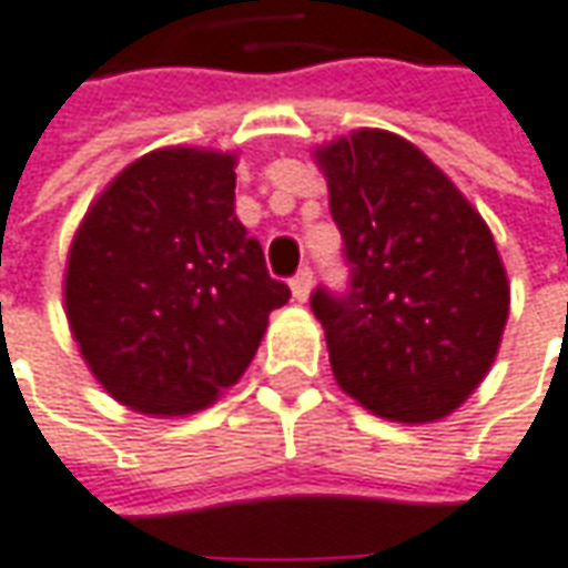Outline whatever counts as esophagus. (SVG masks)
<instances>
[{
  "instance_id": "obj_1",
  "label": "esophagus",
  "mask_w": 568,
  "mask_h": 568,
  "mask_svg": "<svg viewBox=\"0 0 568 568\" xmlns=\"http://www.w3.org/2000/svg\"><path fill=\"white\" fill-rule=\"evenodd\" d=\"M291 293L296 303H306L308 293H312V272H308V268H300V275L293 277Z\"/></svg>"
}]
</instances>
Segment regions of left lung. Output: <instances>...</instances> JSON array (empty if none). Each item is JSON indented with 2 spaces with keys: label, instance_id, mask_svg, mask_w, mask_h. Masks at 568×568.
Masks as SVG:
<instances>
[{
  "label": "left lung",
  "instance_id": "obj_1",
  "mask_svg": "<svg viewBox=\"0 0 568 568\" xmlns=\"http://www.w3.org/2000/svg\"><path fill=\"white\" fill-rule=\"evenodd\" d=\"M349 293H312L339 389L396 424H436L495 365L510 284L486 219L420 148L355 129L312 151Z\"/></svg>",
  "mask_w": 568,
  "mask_h": 568
}]
</instances>
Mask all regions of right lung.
Returning a JSON list of instances; mask_svg holds the SVG:
<instances>
[{
  "mask_svg": "<svg viewBox=\"0 0 568 568\" xmlns=\"http://www.w3.org/2000/svg\"><path fill=\"white\" fill-rule=\"evenodd\" d=\"M237 154L160 148L132 160L70 241L64 312L85 367L154 417L210 408L291 300L234 216Z\"/></svg>",
  "mask_w": 568,
  "mask_h": 568,
  "instance_id": "obj_1",
  "label": "right lung"
}]
</instances>
